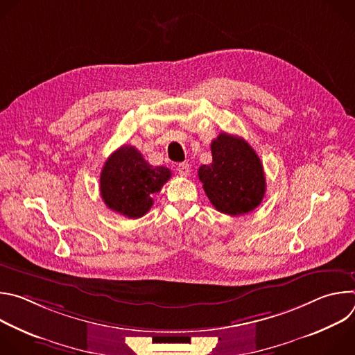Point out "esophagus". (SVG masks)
<instances>
[{"label":"esophagus","instance_id":"1","mask_svg":"<svg viewBox=\"0 0 355 355\" xmlns=\"http://www.w3.org/2000/svg\"><path fill=\"white\" fill-rule=\"evenodd\" d=\"M177 170H178V174L182 175V177H187V175H189V173H191V167H189L188 163H180L178 167H177Z\"/></svg>","mask_w":355,"mask_h":355}]
</instances>
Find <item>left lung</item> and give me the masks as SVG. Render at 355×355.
I'll return each mask as SVG.
<instances>
[{"mask_svg": "<svg viewBox=\"0 0 355 355\" xmlns=\"http://www.w3.org/2000/svg\"><path fill=\"white\" fill-rule=\"evenodd\" d=\"M212 163L200 166L199 181L216 211L239 216L254 211L266 193L260 157L244 139L220 133L211 143Z\"/></svg>", "mask_w": 355, "mask_h": 355, "instance_id": "8db88e82", "label": "left lung"}]
</instances>
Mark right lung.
Segmentation results:
<instances>
[{
    "label": "right lung",
    "instance_id": "1",
    "mask_svg": "<svg viewBox=\"0 0 355 355\" xmlns=\"http://www.w3.org/2000/svg\"><path fill=\"white\" fill-rule=\"evenodd\" d=\"M170 177L168 168L150 166L135 146L123 144L101 171V196L111 211L137 219L153 207V195L160 192Z\"/></svg>",
    "mask_w": 355,
    "mask_h": 355
}]
</instances>
